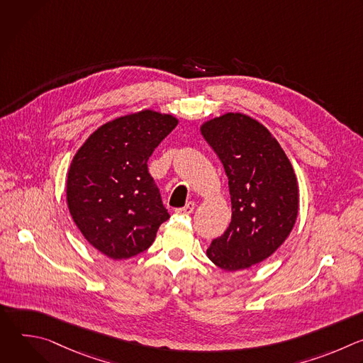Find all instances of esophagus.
<instances>
[{"label":"esophagus","mask_w":363,"mask_h":363,"mask_svg":"<svg viewBox=\"0 0 363 363\" xmlns=\"http://www.w3.org/2000/svg\"><path fill=\"white\" fill-rule=\"evenodd\" d=\"M195 206H196V203L192 202V201H189V202H186L185 206H182V208H177L175 213H177V214H192L194 210H195Z\"/></svg>","instance_id":"1"}]
</instances>
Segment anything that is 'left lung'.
<instances>
[{"label":"left lung","instance_id":"obj_1","mask_svg":"<svg viewBox=\"0 0 363 363\" xmlns=\"http://www.w3.org/2000/svg\"><path fill=\"white\" fill-rule=\"evenodd\" d=\"M199 130L218 155L228 178L231 223L206 250L223 270L262 263L290 235L298 214V185L290 160L254 118L227 112L201 123Z\"/></svg>","mask_w":363,"mask_h":363}]
</instances>
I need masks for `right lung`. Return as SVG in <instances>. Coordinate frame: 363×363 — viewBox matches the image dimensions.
<instances>
[{
    "label": "right lung",
    "instance_id": "right-lung-1",
    "mask_svg": "<svg viewBox=\"0 0 363 363\" xmlns=\"http://www.w3.org/2000/svg\"><path fill=\"white\" fill-rule=\"evenodd\" d=\"M178 122L171 113L142 109L103 123L74 153L67 208L89 244L112 260L149 248L169 218L147 160Z\"/></svg>",
    "mask_w": 363,
    "mask_h": 363
}]
</instances>
